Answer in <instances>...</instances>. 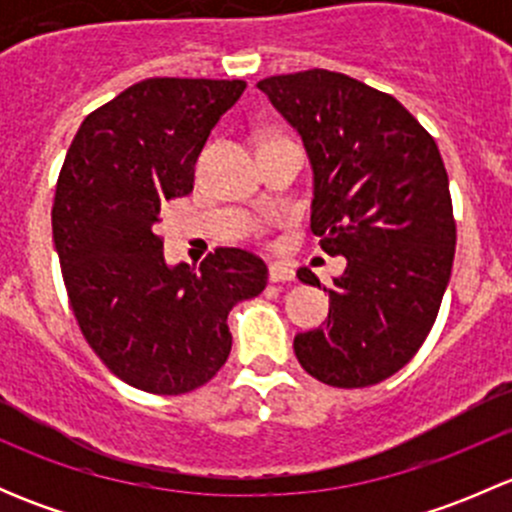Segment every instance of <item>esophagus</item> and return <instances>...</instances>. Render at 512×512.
Returning <instances> with one entry per match:
<instances>
[{"label":"esophagus","mask_w":512,"mask_h":512,"mask_svg":"<svg viewBox=\"0 0 512 512\" xmlns=\"http://www.w3.org/2000/svg\"><path fill=\"white\" fill-rule=\"evenodd\" d=\"M294 280V270L287 262H270V282H289Z\"/></svg>","instance_id":"esophagus-1"}]
</instances>
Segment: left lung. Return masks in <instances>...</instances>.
Segmentation results:
<instances>
[{
	"label": "left lung",
	"instance_id": "8db88e82",
	"mask_svg": "<svg viewBox=\"0 0 512 512\" xmlns=\"http://www.w3.org/2000/svg\"><path fill=\"white\" fill-rule=\"evenodd\" d=\"M257 89L302 136L314 173L312 232L347 257L327 324L294 337L307 374L339 389L389 379L426 342L456 255L448 173L431 133L394 96L309 69ZM307 285L319 280L302 267Z\"/></svg>",
	"mask_w": 512,
	"mask_h": 512
}]
</instances>
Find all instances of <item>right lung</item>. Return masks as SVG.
Segmentation results:
<instances>
[{
    "mask_svg": "<svg viewBox=\"0 0 512 512\" xmlns=\"http://www.w3.org/2000/svg\"><path fill=\"white\" fill-rule=\"evenodd\" d=\"M245 81L146 79L84 118L56 180L51 230L81 334L121 381L178 396L227 361V314L267 285V265L218 247L168 267L160 205L193 193L195 160Z\"/></svg>",
    "mask_w": 512,
    "mask_h": 512,
    "instance_id": "right-lung-1",
    "label": "right lung"
}]
</instances>
